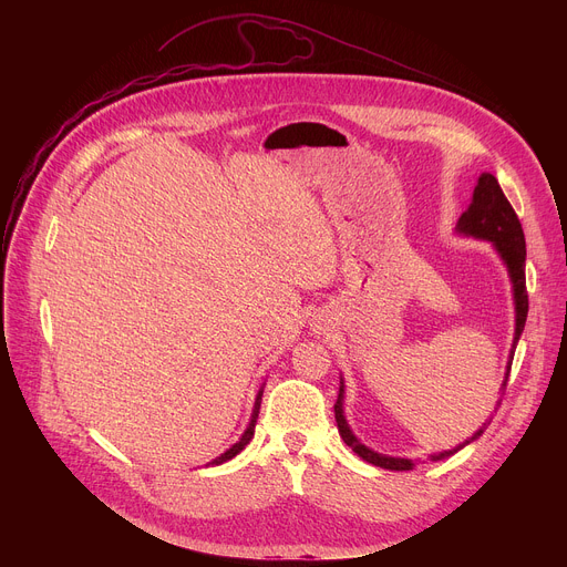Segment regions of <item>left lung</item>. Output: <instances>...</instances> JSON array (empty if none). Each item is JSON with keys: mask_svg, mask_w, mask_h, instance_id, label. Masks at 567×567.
Returning a JSON list of instances; mask_svg holds the SVG:
<instances>
[{"mask_svg": "<svg viewBox=\"0 0 567 567\" xmlns=\"http://www.w3.org/2000/svg\"><path fill=\"white\" fill-rule=\"evenodd\" d=\"M455 230L460 235H468V237H477V239H487L494 241V247L498 251V256L503 258V262L507 265L509 278H512V287H514V305H516V332H514V346H512V354H509V363H507V372H505V381L501 385V399L505 396L507 390V381H509V370H512V359H514V350L516 343L525 330V320H527V309H529V300H527V287H525V233L520 226V219L516 215V210L512 208V204L507 202L498 179L489 173H482L477 179V186L473 190V199L468 204V208L460 215ZM343 379H341V388H339V399L334 403V417L339 424V433L343 437V442L365 462L381 466V468H390V471H411L415 468V460L409 457H390V455H381L372 449H368L365 444H361L354 433L350 431L346 415H343ZM487 429L484 424L482 429H477L468 440H464L460 446L431 455V460H442L449 457L453 453H457L460 449H464L466 444H471L473 440H477L482 435V431Z\"/></svg>", "mask_w": 567, "mask_h": 567, "instance_id": "1", "label": "left lung"}]
</instances>
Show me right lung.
<instances>
[{
    "label": "right lung",
    "mask_w": 567,
    "mask_h": 567,
    "mask_svg": "<svg viewBox=\"0 0 567 567\" xmlns=\"http://www.w3.org/2000/svg\"><path fill=\"white\" fill-rule=\"evenodd\" d=\"M260 403H262V390L258 392V396H256V406H254V415H251V422H249V426H247V431H245V435L239 437V442H235L226 453H221L219 457H215L210 464H221V462H226V460H230V457H235L241 449H245L249 442H251V437H254V433H256V422H258V413H260Z\"/></svg>",
    "instance_id": "obj_1"
}]
</instances>
